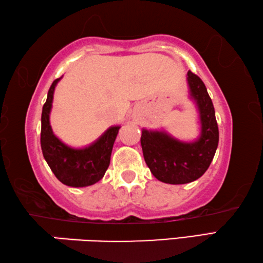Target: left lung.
Returning a JSON list of instances; mask_svg holds the SVG:
<instances>
[{
	"label": "left lung",
	"mask_w": 263,
	"mask_h": 263,
	"mask_svg": "<svg viewBox=\"0 0 263 263\" xmlns=\"http://www.w3.org/2000/svg\"><path fill=\"white\" fill-rule=\"evenodd\" d=\"M191 98L200 113V137L194 142H182L162 130L142 129L141 145L144 160L159 181L182 185L195 181L210 166L219 140L213 101L201 78L187 72Z\"/></svg>",
	"instance_id": "1"
}]
</instances>
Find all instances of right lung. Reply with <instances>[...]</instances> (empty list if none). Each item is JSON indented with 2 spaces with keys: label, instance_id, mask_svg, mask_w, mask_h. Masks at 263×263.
I'll return each instance as SVG.
<instances>
[{
  "label": "right lung",
  "instance_id": "obj_1",
  "mask_svg": "<svg viewBox=\"0 0 263 263\" xmlns=\"http://www.w3.org/2000/svg\"><path fill=\"white\" fill-rule=\"evenodd\" d=\"M61 78H57L52 83L43 107L41 150L48 166L63 185L70 187L91 186L98 182L108 168L110 154L120 126L109 127L98 140L85 148L75 149L64 144L54 135L49 123L54 90Z\"/></svg>",
  "mask_w": 263,
  "mask_h": 263
}]
</instances>
